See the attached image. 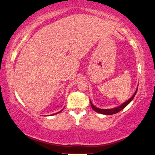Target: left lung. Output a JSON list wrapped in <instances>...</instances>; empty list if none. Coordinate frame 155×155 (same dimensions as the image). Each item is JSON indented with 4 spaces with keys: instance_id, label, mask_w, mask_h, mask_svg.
Segmentation results:
<instances>
[{
    "instance_id": "left-lung-1",
    "label": "left lung",
    "mask_w": 155,
    "mask_h": 155,
    "mask_svg": "<svg viewBox=\"0 0 155 155\" xmlns=\"http://www.w3.org/2000/svg\"><path fill=\"white\" fill-rule=\"evenodd\" d=\"M137 91V88L136 91H135V92L134 94H133V96L131 97L130 99H129L128 101H126V102L123 103L121 105L119 106V107H115V108H114V109H99V108H97L96 107H94V106L92 104V101H90L91 107H92V109H94L95 111L97 112V113H99V114H105V115H112V114H115L116 113H118V112H119V111H121L122 109H124V108L126 107V106L128 105V104L130 103L131 101L133 100V98H134L135 94H136Z\"/></svg>"
}]
</instances>
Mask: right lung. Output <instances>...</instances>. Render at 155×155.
I'll return each mask as SVG.
<instances>
[{"mask_svg": "<svg viewBox=\"0 0 155 155\" xmlns=\"http://www.w3.org/2000/svg\"><path fill=\"white\" fill-rule=\"evenodd\" d=\"M61 111H63V109H62V110H61ZM61 111H59V112H58V113H56V114H58V113H60V112H61Z\"/></svg>", "mask_w": 155, "mask_h": 155, "instance_id": "obj_1", "label": "right lung"}]
</instances>
